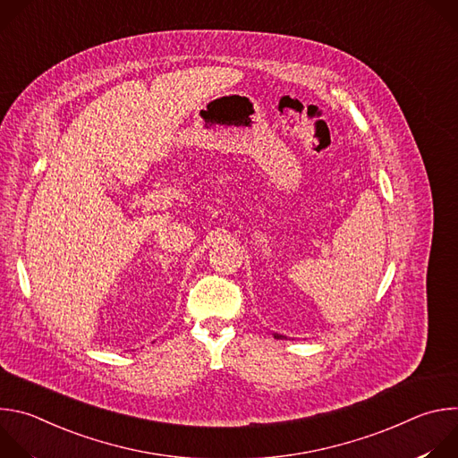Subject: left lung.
Listing matches in <instances>:
<instances>
[{"mask_svg":"<svg viewBox=\"0 0 458 458\" xmlns=\"http://www.w3.org/2000/svg\"><path fill=\"white\" fill-rule=\"evenodd\" d=\"M274 337H276V339H286L284 335H279V334H274Z\"/></svg>","mask_w":458,"mask_h":458,"instance_id":"left-lung-1","label":"left lung"}]
</instances>
